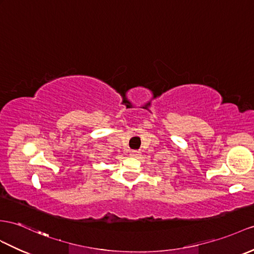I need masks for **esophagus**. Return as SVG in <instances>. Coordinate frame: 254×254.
Masks as SVG:
<instances>
[{
  "mask_svg": "<svg viewBox=\"0 0 254 254\" xmlns=\"http://www.w3.org/2000/svg\"><path fill=\"white\" fill-rule=\"evenodd\" d=\"M141 155V153L139 151H131L130 152V156L131 157H138Z\"/></svg>",
  "mask_w": 254,
  "mask_h": 254,
  "instance_id": "34e87169",
  "label": "esophagus"
}]
</instances>
